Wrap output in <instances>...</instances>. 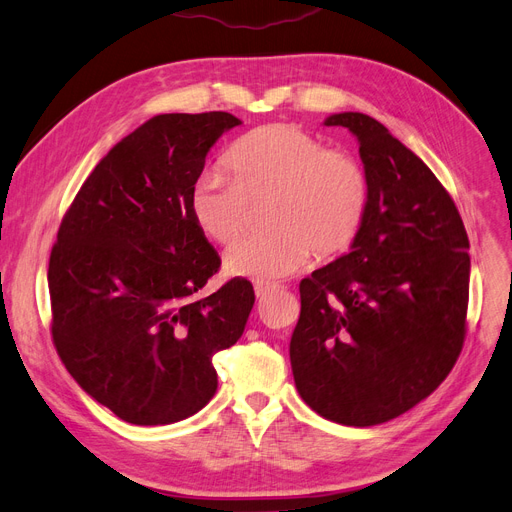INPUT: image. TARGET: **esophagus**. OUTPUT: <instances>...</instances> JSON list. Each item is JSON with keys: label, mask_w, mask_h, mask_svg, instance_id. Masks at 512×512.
Masks as SVG:
<instances>
[{"label": "esophagus", "mask_w": 512, "mask_h": 512, "mask_svg": "<svg viewBox=\"0 0 512 512\" xmlns=\"http://www.w3.org/2000/svg\"><path fill=\"white\" fill-rule=\"evenodd\" d=\"M273 291H277V287H266V285H256L254 287V293H256L258 299H264L268 293H273Z\"/></svg>", "instance_id": "34e87169"}]
</instances>
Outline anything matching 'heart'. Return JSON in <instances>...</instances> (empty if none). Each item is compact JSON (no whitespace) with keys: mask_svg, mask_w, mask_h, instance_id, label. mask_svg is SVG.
<instances>
[{"mask_svg":"<svg viewBox=\"0 0 512 512\" xmlns=\"http://www.w3.org/2000/svg\"><path fill=\"white\" fill-rule=\"evenodd\" d=\"M233 182L204 173L190 194V215L210 242L227 246L246 225L248 204L266 200L264 235L246 237L225 256L235 279L270 283L308 258L343 254L362 229L368 177L355 159L328 150L316 136L287 124L248 132L227 155Z\"/></svg>","mask_w":512,"mask_h":512,"instance_id":"b5f03b06","label":"heart"}]
</instances>
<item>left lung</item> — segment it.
Wrapping results in <instances>:
<instances>
[{
	"label": "left lung",
	"mask_w": 512,
	"mask_h": 512,
	"mask_svg": "<svg viewBox=\"0 0 512 512\" xmlns=\"http://www.w3.org/2000/svg\"><path fill=\"white\" fill-rule=\"evenodd\" d=\"M347 128L368 177L349 254L299 283L289 357L297 393L343 426H376L430 397L465 341L469 239L459 210L415 153L366 113Z\"/></svg>",
	"instance_id": "8db88e82"
}]
</instances>
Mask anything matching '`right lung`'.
I'll use <instances>...</instances> for the list:
<instances>
[{"label":"right lung","instance_id":"add662e5","mask_svg":"<svg viewBox=\"0 0 512 512\" xmlns=\"http://www.w3.org/2000/svg\"><path fill=\"white\" fill-rule=\"evenodd\" d=\"M242 122L163 113L119 140L86 177L49 258L51 335L66 370L136 426H165L217 393L213 355L242 337L246 279L198 291L221 258L190 215L208 150Z\"/></svg>","mask_w":512,"mask_h":512}]
</instances>
